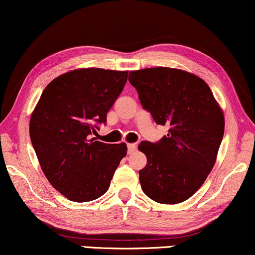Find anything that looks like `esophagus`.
Instances as JSON below:
<instances>
[{"mask_svg":"<svg viewBox=\"0 0 255 255\" xmlns=\"http://www.w3.org/2000/svg\"><path fill=\"white\" fill-rule=\"evenodd\" d=\"M134 150H135V144L128 143V153H131V152H133Z\"/></svg>","mask_w":255,"mask_h":255,"instance_id":"obj_1","label":"esophagus"}]
</instances>
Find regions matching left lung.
<instances>
[{
	"label": "left lung",
	"mask_w": 255,
	"mask_h": 255,
	"mask_svg": "<svg viewBox=\"0 0 255 255\" xmlns=\"http://www.w3.org/2000/svg\"><path fill=\"white\" fill-rule=\"evenodd\" d=\"M128 82L145 110L167 135L141 141L147 158L139 171L144 193L160 204H179L199 190L216 164L225 130L224 112L204 79L173 68L130 71Z\"/></svg>",
	"instance_id": "obj_1"
}]
</instances>
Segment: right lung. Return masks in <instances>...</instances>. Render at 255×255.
<instances>
[{"mask_svg":"<svg viewBox=\"0 0 255 255\" xmlns=\"http://www.w3.org/2000/svg\"><path fill=\"white\" fill-rule=\"evenodd\" d=\"M128 81V71L99 68L65 72L47 85L30 118V139L43 173L69 200L107 192L127 144L94 137Z\"/></svg>","mask_w":255,"mask_h":255,"instance_id":"1","label":"right lung"}]
</instances>
